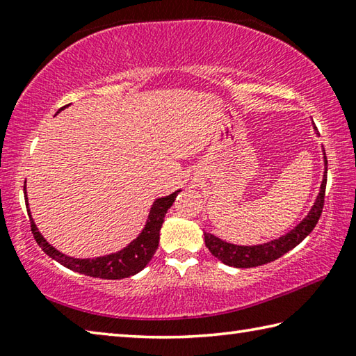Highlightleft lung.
I'll return each mask as SVG.
<instances>
[{"label":"left lung","instance_id":"left-lung-1","mask_svg":"<svg viewBox=\"0 0 356 356\" xmlns=\"http://www.w3.org/2000/svg\"><path fill=\"white\" fill-rule=\"evenodd\" d=\"M323 161H325V172H323L321 191H318V195L316 197L314 206L311 207L309 213L306 215L305 218L292 229V231H289L280 238L270 240L267 243L252 245V246L227 243L225 240L213 236V234L204 232V240H206V246L209 248V251L212 252L218 261L229 265V267L251 268V267H257V265H264V264L276 261V259L281 257L282 254H286L287 251H291L298 243L303 242V240L309 236L312 229L316 227L317 221L322 215L325 186H327V155H325V150H323Z\"/></svg>","mask_w":356,"mask_h":356}]
</instances>
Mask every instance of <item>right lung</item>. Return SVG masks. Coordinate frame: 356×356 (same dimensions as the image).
Here are the masks:
<instances>
[{
    "mask_svg": "<svg viewBox=\"0 0 356 356\" xmlns=\"http://www.w3.org/2000/svg\"><path fill=\"white\" fill-rule=\"evenodd\" d=\"M23 190H25V202L28 206L26 182L23 185ZM179 193L180 190L171 193L170 196L159 197V200L154 201L147 216L146 226H144L140 236H138L134 242H130L127 246H125L124 250H120L118 252H111V254H106V256L94 257V259L70 257V256L63 254V252L58 251L56 248H53V246L44 238V236L39 232V229L35 226L31 213H29V207L26 209H28L29 221H31L33 236L45 254H48L51 259H55L56 262L64 265V267H67L81 275H88V276H92V278H102V280H122V278H129V276H134L138 272H141L155 254L156 248H159L160 229L165 221V215L168 212V209L172 206V202L176 201V196Z\"/></svg>",
    "mask_w": 356,
    "mask_h": 356,
    "instance_id": "obj_1",
    "label": "right lung"
}]
</instances>
